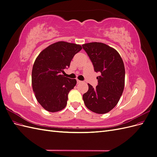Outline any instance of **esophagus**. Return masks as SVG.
<instances>
[{"label":"esophagus","instance_id":"34e87169","mask_svg":"<svg viewBox=\"0 0 157 157\" xmlns=\"http://www.w3.org/2000/svg\"><path fill=\"white\" fill-rule=\"evenodd\" d=\"M82 82H83L82 81H80V80H77V84H81V83H82Z\"/></svg>","mask_w":157,"mask_h":157}]
</instances>
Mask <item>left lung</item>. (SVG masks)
I'll list each match as a JSON object with an SVG mask.
<instances>
[{
  "label": "left lung",
  "mask_w": 157,
  "mask_h": 157,
  "mask_svg": "<svg viewBox=\"0 0 157 157\" xmlns=\"http://www.w3.org/2000/svg\"><path fill=\"white\" fill-rule=\"evenodd\" d=\"M82 48L92 61L94 71L101 73L97 77L96 88L88 84V92L82 96L84 104L92 112L107 113L117 105L124 90V62L115 48L101 42L84 44Z\"/></svg>",
  "instance_id": "8db88e82"
}]
</instances>
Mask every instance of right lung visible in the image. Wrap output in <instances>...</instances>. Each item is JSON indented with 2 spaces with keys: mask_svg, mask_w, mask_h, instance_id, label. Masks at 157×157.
I'll use <instances>...</instances> for the list:
<instances>
[{
  "mask_svg": "<svg viewBox=\"0 0 157 157\" xmlns=\"http://www.w3.org/2000/svg\"><path fill=\"white\" fill-rule=\"evenodd\" d=\"M82 46L59 41L50 44L37 56L32 69V87L40 105L49 112H58L67 105L68 94L77 84L65 76L74 56Z\"/></svg>",
  "mask_w": 157,
  "mask_h": 157,
  "instance_id": "obj_1",
  "label": "right lung"
}]
</instances>
